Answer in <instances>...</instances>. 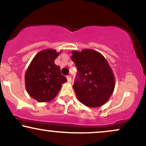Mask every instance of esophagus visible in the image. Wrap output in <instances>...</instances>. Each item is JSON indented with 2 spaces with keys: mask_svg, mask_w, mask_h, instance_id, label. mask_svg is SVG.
<instances>
[{
  "mask_svg": "<svg viewBox=\"0 0 146 146\" xmlns=\"http://www.w3.org/2000/svg\"><path fill=\"white\" fill-rule=\"evenodd\" d=\"M67 80H68V82H71V81H72L71 77V76H67Z\"/></svg>",
  "mask_w": 146,
  "mask_h": 146,
  "instance_id": "esophagus-1",
  "label": "esophagus"
}]
</instances>
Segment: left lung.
Instances as JSON below:
<instances>
[{"mask_svg":"<svg viewBox=\"0 0 146 146\" xmlns=\"http://www.w3.org/2000/svg\"><path fill=\"white\" fill-rule=\"evenodd\" d=\"M71 53L79 72L73 86L77 98L91 108L105 104L115 86V75L108 61L100 52L90 48L73 50Z\"/></svg>","mask_w":146,"mask_h":146,"instance_id":"obj_1","label":"left lung"}]
</instances>
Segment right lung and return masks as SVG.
<instances>
[{"instance_id":"obj_1","label":"right lung","mask_w":146,"mask_h":146,"mask_svg":"<svg viewBox=\"0 0 146 146\" xmlns=\"http://www.w3.org/2000/svg\"><path fill=\"white\" fill-rule=\"evenodd\" d=\"M62 51L46 48L38 53L25 73V88L31 98L39 102L53 100L67 81L60 73V68L55 64V60Z\"/></svg>"}]
</instances>
